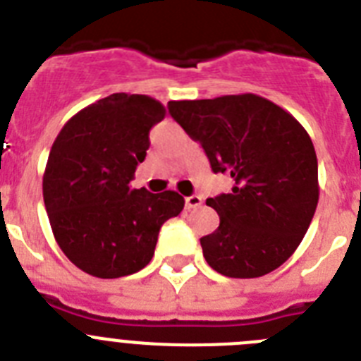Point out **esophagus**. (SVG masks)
Instances as JSON below:
<instances>
[{"instance_id": "esophagus-1", "label": "esophagus", "mask_w": 361, "mask_h": 361, "mask_svg": "<svg viewBox=\"0 0 361 361\" xmlns=\"http://www.w3.org/2000/svg\"><path fill=\"white\" fill-rule=\"evenodd\" d=\"M200 204H202V197H199V195L186 197V208H188V209H195V208H199Z\"/></svg>"}]
</instances>
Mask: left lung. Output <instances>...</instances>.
<instances>
[{
    "instance_id": "8db88e82",
    "label": "left lung",
    "mask_w": 361,
    "mask_h": 361,
    "mask_svg": "<svg viewBox=\"0 0 361 361\" xmlns=\"http://www.w3.org/2000/svg\"><path fill=\"white\" fill-rule=\"evenodd\" d=\"M171 117L200 142L231 193L206 200L220 216L200 238L206 262L229 279H257L282 266L304 238L318 204L311 137L283 108L255 94L170 101Z\"/></svg>"
}]
</instances>
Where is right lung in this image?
Masks as SVG:
<instances>
[{
	"label": "right lung",
	"instance_id": "add662e5",
	"mask_svg": "<svg viewBox=\"0 0 361 361\" xmlns=\"http://www.w3.org/2000/svg\"><path fill=\"white\" fill-rule=\"evenodd\" d=\"M164 106L148 95L111 94L63 126L43 177L54 237L73 266L119 279L148 266L161 226L184 208L175 191L130 188Z\"/></svg>",
	"mask_w": 361,
	"mask_h": 361
}]
</instances>
